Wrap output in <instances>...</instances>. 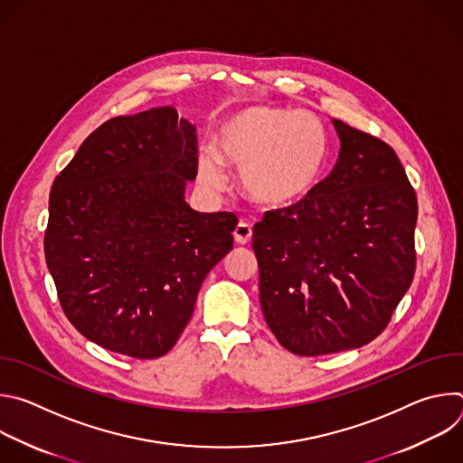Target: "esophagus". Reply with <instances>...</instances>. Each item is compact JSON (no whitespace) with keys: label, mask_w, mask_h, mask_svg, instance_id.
<instances>
[{"label":"esophagus","mask_w":463,"mask_h":463,"mask_svg":"<svg viewBox=\"0 0 463 463\" xmlns=\"http://www.w3.org/2000/svg\"><path fill=\"white\" fill-rule=\"evenodd\" d=\"M232 236H234L236 243L247 245L250 241V238H252V227L249 223H238L234 232H232Z\"/></svg>","instance_id":"34e87169"}]
</instances>
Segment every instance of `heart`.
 I'll return each instance as SVG.
<instances>
[{"label": "heart", "instance_id": "obj_1", "mask_svg": "<svg viewBox=\"0 0 463 463\" xmlns=\"http://www.w3.org/2000/svg\"><path fill=\"white\" fill-rule=\"evenodd\" d=\"M216 151L197 157V177L211 190L225 186L222 163L240 170L249 200L266 207H288L318 184L326 157V136L307 111L250 106L229 115L218 131Z\"/></svg>", "mask_w": 463, "mask_h": 463}]
</instances>
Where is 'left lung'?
<instances>
[{
    "mask_svg": "<svg viewBox=\"0 0 463 463\" xmlns=\"http://www.w3.org/2000/svg\"><path fill=\"white\" fill-rule=\"evenodd\" d=\"M332 122V174L252 231L263 317L286 350L307 357L373 341L416 269L418 200L405 168L386 143Z\"/></svg>",
    "mask_w": 463,
    "mask_h": 463,
    "instance_id": "obj_1",
    "label": "left lung"
}]
</instances>
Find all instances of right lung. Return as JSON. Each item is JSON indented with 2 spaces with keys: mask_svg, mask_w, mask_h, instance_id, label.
I'll return each mask as SVG.
<instances>
[{
  "mask_svg": "<svg viewBox=\"0 0 463 463\" xmlns=\"http://www.w3.org/2000/svg\"><path fill=\"white\" fill-rule=\"evenodd\" d=\"M195 174V126L163 106L99 126L54 179L45 261L65 317L91 343L156 359L183 334L238 223L190 209Z\"/></svg>",
  "mask_w": 463,
  "mask_h": 463,
  "instance_id": "right-lung-1",
  "label": "right lung"
}]
</instances>
